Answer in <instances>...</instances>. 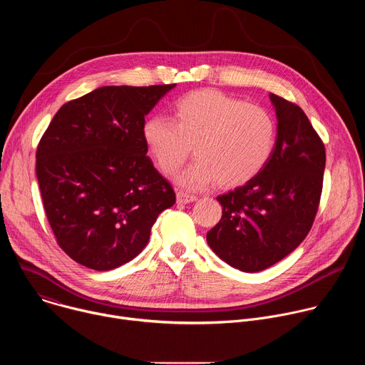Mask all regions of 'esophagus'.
<instances>
[{
	"label": "esophagus",
	"mask_w": 365,
	"mask_h": 365,
	"mask_svg": "<svg viewBox=\"0 0 365 365\" xmlns=\"http://www.w3.org/2000/svg\"><path fill=\"white\" fill-rule=\"evenodd\" d=\"M197 197L195 195H190V193H186L183 190L178 192V202L179 203H190V202H195Z\"/></svg>",
	"instance_id": "obj_1"
}]
</instances>
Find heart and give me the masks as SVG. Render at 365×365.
I'll return each instance as SVG.
<instances>
[{
	"mask_svg": "<svg viewBox=\"0 0 365 365\" xmlns=\"http://www.w3.org/2000/svg\"><path fill=\"white\" fill-rule=\"evenodd\" d=\"M172 111L173 120L147 118L141 134L163 173L178 170L193 145L196 162L176 176L187 189H200L215 180L224 187L244 185L272 159L277 124L262 107L220 91L200 89L176 99Z\"/></svg>",
	"mask_w": 365,
	"mask_h": 365,
	"instance_id": "obj_1",
	"label": "heart"
}]
</instances>
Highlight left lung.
Returning <instances> with one entry per match:
<instances>
[{"label":"left lung","instance_id":"8db88e82","mask_svg":"<svg viewBox=\"0 0 365 365\" xmlns=\"http://www.w3.org/2000/svg\"><path fill=\"white\" fill-rule=\"evenodd\" d=\"M277 115L272 159L245 185L217 197L220 222L206 234L231 267L262 272L289 255L315 221L324 183L325 145L296 103L270 93Z\"/></svg>","mask_w":365,"mask_h":365}]
</instances>
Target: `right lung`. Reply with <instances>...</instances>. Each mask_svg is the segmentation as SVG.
Returning <instances> with one entry per match:
<instances>
[{
	"label": "right lung",
	"instance_id": "right-lung-1",
	"mask_svg": "<svg viewBox=\"0 0 365 365\" xmlns=\"http://www.w3.org/2000/svg\"><path fill=\"white\" fill-rule=\"evenodd\" d=\"M172 85L102 86L66 102L44 131L36 175L59 247L98 272L147 245L159 214L176 202L154 169L141 127Z\"/></svg>",
	"mask_w": 365,
	"mask_h": 365
}]
</instances>
